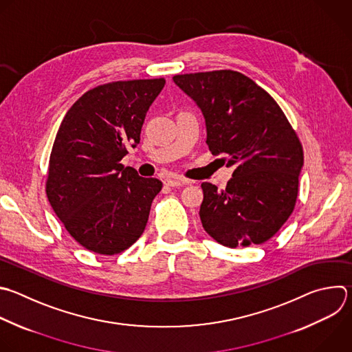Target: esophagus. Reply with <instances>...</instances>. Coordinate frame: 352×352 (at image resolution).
<instances>
[{"mask_svg":"<svg viewBox=\"0 0 352 352\" xmlns=\"http://www.w3.org/2000/svg\"><path fill=\"white\" fill-rule=\"evenodd\" d=\"M190 181L185 179V178H179V177H173V178H167L164 179V184L167 186H181V185H186L189 184Z\"/></svg>","mask_w":352,"mask_h":352,"instance_id":"esophagus-1","label":"esophagus"}]
</instances>
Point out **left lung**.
<instances>
[{
  "instance_id": "obj_1",
  "label": "left lung",
  "mask_w": 352,
  "mask_h": 352,
  "mask_svg": "<svg viewBox=\"0 0 352 352\" xmlns=\"http://www.w3.org/2000/svg\"><path fill=\"white\" fill-rule=\"evenodd\" d=\"M173 81L197 104L207 145L233 174L219 190L203 182L200 219L222 246L261 245L293 212L302 146L275 99L233 70L178 74Z\"/></svg>"
}]
</instances>
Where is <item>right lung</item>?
<instances>
[{
	"label": "right lung",
	"mask_w": 352,
	"mask_h": 352,
	"mask_svg": "<svg viewBox=\"0 0 352 352\" xmlns=\"http://www.w3.org/2000/svg\"><path fill=\"white\" fill-rule=\"evenodd\" d=\"M164 78L116 81L87 91L67 110L48 168L47 196L70 235L96 254H119L144 233L163 184L120 162L140 144Z\"/></svg>",
	"instance_id": "1"
}]
</instances>
